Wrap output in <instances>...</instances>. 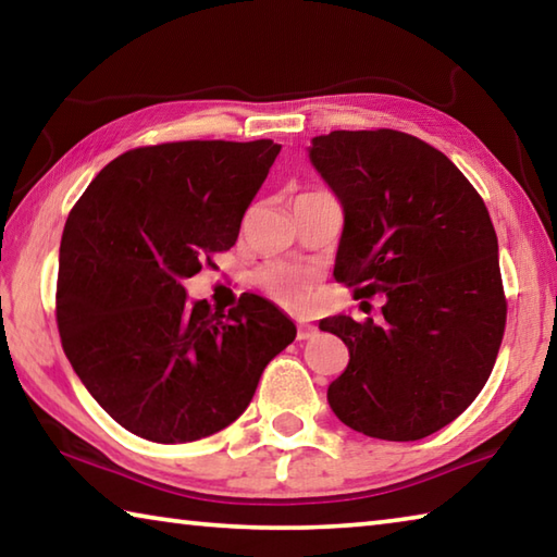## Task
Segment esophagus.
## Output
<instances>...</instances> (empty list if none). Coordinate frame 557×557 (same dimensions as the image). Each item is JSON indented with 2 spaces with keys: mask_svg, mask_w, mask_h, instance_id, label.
<instances>
[{
  "mask_svg": "<svg viewBox=\"0 0 557 557\" xmlns=\"http://www.w3.org/2000/svg\"><path fill=\"white\" fill-rule=\"evenodd\" d=\"M314 334H317V326H312V324H299V332H297L299 342H305V338H312Z\"/></svg>",
  "mask_w": 557,
  "mask_h": 557,
  "instance_id": "esophagus-1",
  "label": "esophagus"
}]
</instances>
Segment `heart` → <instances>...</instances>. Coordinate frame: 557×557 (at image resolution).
<instances>
[{"label":"heart","instance_id":"b5f03b06","mask_svg":"<svg viewBox=\"0 0 557 557\" xmlns=\"http://www.w3.org/2000/svg\"><path fill=\"white\" fill-rule=\"evenodd\" d=\"M258 285L277 307L292 314H305L314 305L319 270L295 262H270L258 272Z\"/></svg>","mask_w":557,"mask_h":557}]
</instances>
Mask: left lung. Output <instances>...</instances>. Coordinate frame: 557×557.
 <instances>
[{
  "label": "left lung",
  "mask_w": 557,
  "mask_h": 557,
  "mask_svg": "<svg viewBox=\"0 0 557 557\" xmlns=\"http://www.w3.org/2000/svg\"><path fill=\"white\" fill-rule=\"evenodd\" d=\"M309 159L344 206L334 277L385 295L383 322H319L348 346L329 405L356 432L412 442L449 425L492 375L506 329L498 240L467 176L398 129H336Z\"/></svg>",
  "instance_id": "1"
}]
</instances>
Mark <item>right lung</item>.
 <instances>
[{"label": "right lung", "instance_id": "obj_1", "mask_svg": "<svg viewBox=\"0 0 557 557\" xmlns=\"http://www.w3.org/2000/svg\"><path fill=\"white\" fill-rule=\"evenodd\" d=\"M280 145L137 147L92 178L65 221L55 322L73 371L112 420L162 445L228 428L295 342L287 314L245 295L228 314L184 280L231 250Z\"/></svg>", "mask_w": 557, "mask_h": 557}]
</instances>
